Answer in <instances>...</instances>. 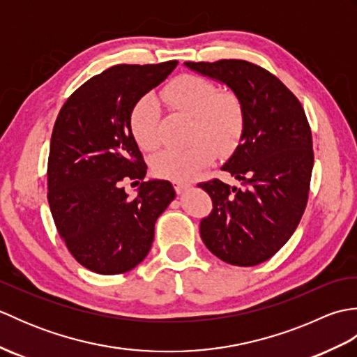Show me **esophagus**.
<instances>
[{"mask_svg": "<svg viewBox=\"0 0 357 357\" xmlns=\"http://www.w3.org/2000/svg\"><path fill=\"white\" fill-rule=\"evenodd\" d=\"M190 183H184V181H174L173 183V187H174V190H176V193H183V192H185L187 188H190Z\"/></svg>", "mask_w": 357, "mask_h": 357, "instance_id": "obj_1", "label": "esophagus"}]
</instances>
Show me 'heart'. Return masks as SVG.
Instances as JSON below:
<instances>
[{
	"label": "heart",
	"mask_w": 357,
	"mask_h": 357,
	"mask_svg": "<svg viewBox=\"0 0 357 357\" xmlns=\"http://www.w3.org/2000/svg\"><path fill=\"white\" fill-rule=\"evenodd\" d=\"M162 100L179 112L193 116L192 139L185 149H165L151 159L156 174L172 181H188L213 162L218 155H229L244 133V109L231 93H219L213 82L183 75L161 93ZM130 130L144 150L151 151L161 144L159 109L155 96L146 95L130 113Z\"/></svg>",
	"instance_id": "obj_1"
}]
</instances>
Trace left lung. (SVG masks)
<instances>
[{"mask_svg":"<svg viewBox=\"0 0 357 357\" xmlns=\"http://www.w3.org/2000/svg\"><path fill=\"white\" fill-rule=\"evenodd\" d=\"M184 66L229 87L244 109V133L222 165L244 187L219 179L199 184L213 202L199 231L219 259L252 267L278 253L304 215L314 161L312 130L298 98L262 67L242 59Z\"/></svg>","mask_w":357,"mask_h":357,"instance_id":"1","label":"left lung"}]
</instances>
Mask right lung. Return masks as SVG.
<instances>
[{
    "instance_id": "right-lung-1",
    "label": "right lung",
    "mask_w": 357,
    "mask_h": 357,
    "mask_svg": "<svg viewBox=\"0 0 357 357\" xmlns=\"http://www.w3.org/2000/svg\"><path fill=\"white\" fill-rule=\"evenodd\" d=\"M176 64L113 66L84 82L58 113L47 199L59 236L90 271L119 275L135 268L150 252L156 219L174 199L169 181H144L147 165L130 130V113ZM128 178L140 184L135 200L122 187Z\"/></svg>"
}]
</instances>
